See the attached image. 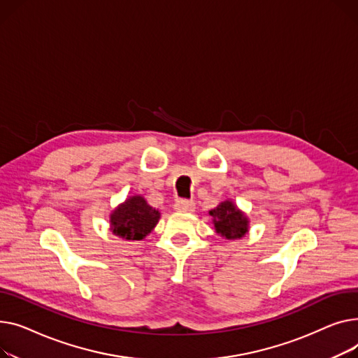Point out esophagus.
<instances>
[{
	"instance_id": "34e87169",
	"label": "esophagus",
	"mask_w": 358,
	"mask_h": 358,
	"mask_svg": "<svg viewBox=\"0 0 358 358\" xmlns=\"http://www.w3.org/2000/svg\"><path fill=\"white\" fill-rule=\"evenodd\" d=\"M175 211H178V213H194L195 211V202H192V201H178L175 203Z\"/></svg>"
}]
</instances>
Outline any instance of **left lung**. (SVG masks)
Wrapping results in <instances>:
<instances>
[{
	"mask_svg": "<svg viewBox=\"0 0 358 358\" xmlns=\"http://www.w3.org/2000/svg\"><path fill=\"white\" fill-rule=\"evenodd\" d=\"M209 215L213 217L215 233L225 240H238L248 233L250 220L234 201H222L209 211Z\"/></svg>",
	"mask_w": 358,
	"mask_h": 358,
	"instance_id": "left-lung-1",
	"label": "left lung"
}]
</instances>
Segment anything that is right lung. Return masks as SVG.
<instances>
[{"mask_svg": "<svg viewBox=\"0 0 358 358\" xmlns=\"http://www.w3.org/2000/svg\"><path fill=\"white\" fill-rule=\"evenodd\" d=\"M160 220V211L141 195L129 196L110 214V231L125 241H140L149 236Z\"/></svg>", "mask_w": 358, "mask_h": 358, "instance_id": "obj_1", "label": "right lung"}]
</instances>
